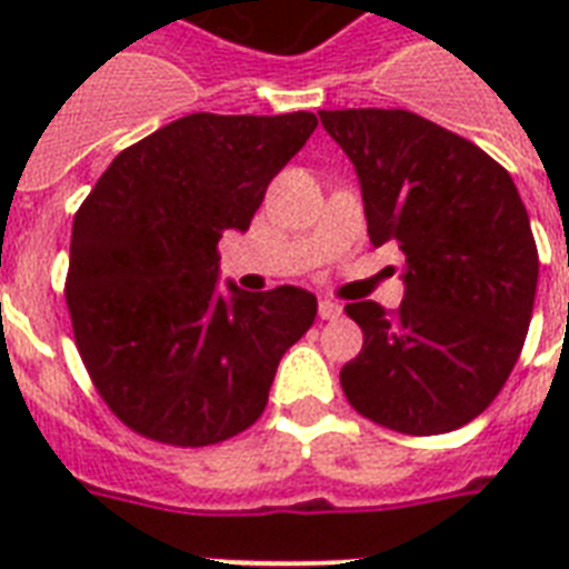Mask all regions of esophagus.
I'll use <instances>...</instances> for the list:
<instances>
[{"instance_id": "34e87169", "label": "esophagus", "mask_w": 569, "mask_h": 569, "mask_svg": "<svg viewBox=\"0 0 569 569\" xmlns=\"http://www.w3.org/2000/svg\"><path fill=\"white\" fill-rule=\"evenodd\" d=\"M342 316V307H339L337 301H330V298H325V301L319 303V319L321 321H333Z\"/></svg>"}]
</instances>
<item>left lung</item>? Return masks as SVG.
<instances>
[{"mask_svg":"<svg viewBox=\"0 0 569 569\" xmlns=\"http://www.w3.org/2000/svg\"><path fill=\"white\" fill-rule=\"evenodd\" d=\"M351 159L375 248L405 253V301L346 303L363 351L339 380L357 413L431 437L485 413L529 333L538 244L511 173L405 109L319 111Z\"/></svg>","mask_w":569,"mask_h":569,"instance_id":"obj_1","label":"left lung"}]
</instances>
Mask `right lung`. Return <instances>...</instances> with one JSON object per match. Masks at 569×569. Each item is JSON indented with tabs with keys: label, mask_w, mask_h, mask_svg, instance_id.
Returning a JSON list of instances; mask_svg holds the SVG:
<instances>
[{
	"label": "right lung",
	"mask_w": 569,
	"mask_h": 569,
	"mask_svg": "<svg viewBox=\"0 0 569 569\" xmlns=\"http://www.w3.org/2000/svg\"><path fill=\"white\" fill-rule=\"evenodd\" d=\"M319 120L197 111L114 156L73 218L67 310L111 413L197 449L268 405L277 363L316 321V295L218 289V241L250 227L268 182Z\"/></svg>",
	"instance_id": "obj_1"
}]
</instances>
